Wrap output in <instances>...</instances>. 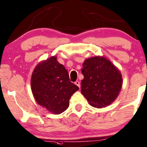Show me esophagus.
<instances>
[{
    "instance_id": "34e87169",
    "label": "esophagus",
    "mask_w": 147,
    "mask_h": 147,
    "mask_svg": "<svg viewBox=\"0 0 147 147\" xmlns=\"http://www.w3.org/2000/svg\"><path fill=\"white\" fill-rule=\"evenodd\" d=\"M75 84L76 85V86H78V87H80V82L79 81H76L75 82Z\"/></svg>"
}]
</instances>
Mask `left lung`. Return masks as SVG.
Listing matches in <instances>:
<instances>
[{"instance_id":"left-lung-1","label":"left lung","mask_w":147,"mask_h":147,"mask_svg":"<svg viewBox=\"0 0 147 147\" xmlns=\"http://www.w3.org/2000/svg\"><path fill=\"white\" fill-rule=\"evenodd\" d=\"M81 92L89 104L102 108L113 102L117 98L122 78L119 70L105 57L87 59L82 64Z\"/></svg>"}]
</instances>
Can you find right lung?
Segmentation results:
<instances>
[{"mask_svg":"<svg viewBox=\"0 0 147 147\" xmlns=\"http://www.w3.org/2000/svg\"><path fill=\"white\" fill-rule=\"evenodd\" d=\"M31 86L38 103L54 114L65 111L71 95L79 90L70 82L68 71L57 62L56 57H51L36 67Z\"/></svg>","mask_w":147,"mask_h":147,"instance_id":"right-lung-1","label":"right lung"}]
</instances>
